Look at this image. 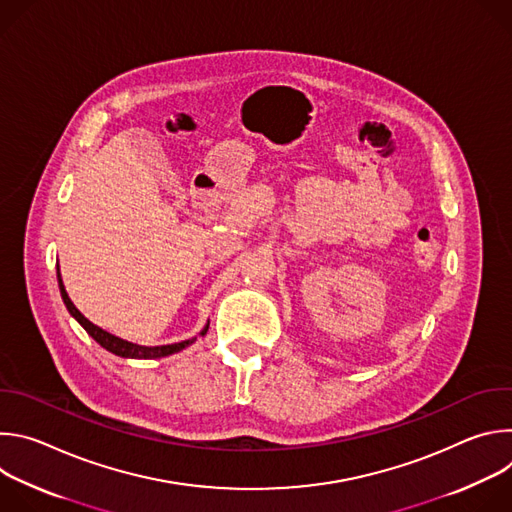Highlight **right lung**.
Listing matches in <instances>:
<instances>
[{"mask_svg": "<svg viewBox=\"0 0 512 512\" xmlns=\"http://www.w3.org/2000/svg\"><path fill=\"white\" fill-rule=\"evenodd\" d=\"M58 287H60V296H62L64 306H66V310L70 312V316H75V320H77L105 350H109V352H113V354H117V356H123V358H162V356L180 352L182 348H186V346H190V344L194 342V338H192V340H184V342H176V344H166V346H139V344L121 340V338H117V336L105 332L103 328L95 326L93 322H89V320L75 308V304L70 302V298H68V294H66V289H64V285H62L60 271H58ZM206 330H208V326H206L200 334L204 336Z\"/></svg>", "mask_w": 512, "mask_h": 512, "instance_id": "obj_1", "label": "right lung"}]
</instances>
